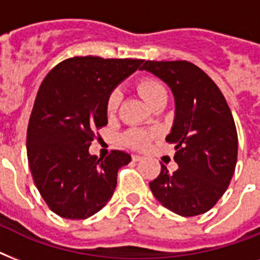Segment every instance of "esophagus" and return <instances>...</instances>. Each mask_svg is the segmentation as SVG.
<instances>
[{
	"mask_svg": "<svg viewBox=\"0 0 260 260\" xmlns=\"http://www.w3.org/2000/svg\"><path fill=\"white\" fill-rule=\"evenodd\" d=\"M132 159H134L135 162H139V160H142L143 156L142 155H134V156H132Z\"/></svg>",
	"mask_w": 260,
	"mask_h": 260,
	"instance_id": "34e87169",
	"label": "esophagus"
}]
</instances>
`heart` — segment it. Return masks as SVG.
Here are the masks:
<instances>
[{"label": "heart", "instance_id": "obj_1", "mask_svg": "<svg viewBox=\"0 0 260 260\" xmlns=\"http://www.w3.org/2000/svg\"><path fill=\"white\" fill-rule=\"evenodd\" d=\"M136 89H138L139 93L142 94V97L151 106L156 105L158 102L163 101V100H167L166 87L158 78H154V77H144V78L140 79L136 83ZM120 104H121V94H120V91L118 90L110 91L108 98H106L105 104L106 116L109 118L114 117L117 114L118 109H120ZM151 138H152L151 134H148L146 131L131 129L122 136V140H124L126 146L142 150V148L148 147Z\"/></svg>", "mask_w": 260, "mask_h": 260}]
</instances>
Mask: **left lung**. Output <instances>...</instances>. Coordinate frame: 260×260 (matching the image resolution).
Returning a JSON list of instances; mask_svg holds the SVG:
<instances>
[{
	"label": "left lung",
	"instance_id": "1",
	"mask_svg": "<svg viewBox=\"0 0 260 260\" xmlns=\"http://www.w3.org/2000/svg\"><path fill=\"white\" fill-rule=\"evenodd\" d=\"M166 82L175 98V120L166 142L175 144L178 169L150 182L155 198L174 213L191 217L212 209L225 193L238 160V132L221 90L187 60L142 66Z\"/></svg>",
	"mask_w": 260,
	"mask_h": 260
}]
</instances>
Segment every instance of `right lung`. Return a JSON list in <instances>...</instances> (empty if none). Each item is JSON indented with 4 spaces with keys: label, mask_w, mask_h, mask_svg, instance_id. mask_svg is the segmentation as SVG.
Instances as JSON below:
<instances>
[{
    "label": "right lung",
    "mask_w": 260,
    "mask_h": 260,
    "mask_svg": "<svg viewBox=\"0 0 260 260\" xmlns=\"http://www.w3.org/2000/svg\"><path fill=\"white\" fill-rule=\"evenodd\" d=\"M142 59L74 56L52 69L39 87L26 129V155L39 193L54 213L85 220L113 196L118 169L131 155L89 154L97 131L108 124L105 104Z\"/></svg>",
    "instance_id": "1"
}]
</instances>
